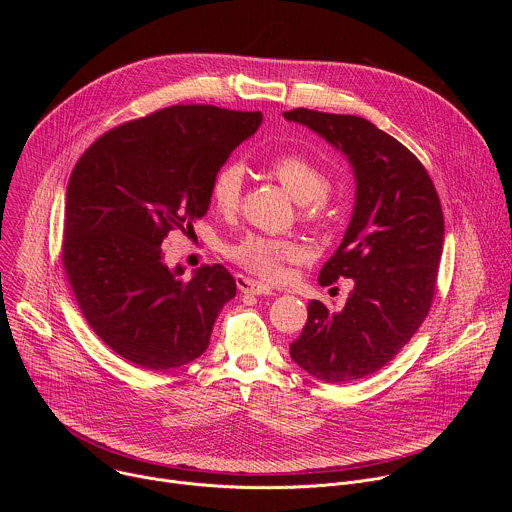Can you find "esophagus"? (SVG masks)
<instances>
[{"label": "esophagus", "instance_id": "esophagus-1", "mask_svg": "<svg viewBox=\"0 0 512 512\" xmlns=\"http://www.w3.org/2000/svg\"><path fill=\"white\" fill-rule=\"evenodd\" d=\"M237 287L243 291V294H255V296H267L271 294V287L257 281V279H251V277H245V275H237Z\"/></svg>", "mask_w": 512, "mask_h": 512}]
</instances>
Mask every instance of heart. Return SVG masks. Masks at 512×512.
<instances>
[{
	"label": "heart",
	"instance_id": "b5f03b06",
	"mask_svg": "<svg viewBox=\"0 0 512 512\" xmlns=\"http://www.w3.org/2000/svg\"><path fill=\"white\" fill-rule=\"evenodd\" d=\"M267 168L291 196L302 202L304 221L322 223L330 214V180L322 166L312 158L298 152H283L273 156L267 162ZM241 192L243 168L239 164L229 162L214 172L210 182V200L218 212H235L241 202ZM227 255L247 271L273 279L281 275L285 263L302 259L306 249L298 239L291 237L247 233L227 247Z\"/></svg>",
	"mask_w": 512,
	"mask_h": 512
}]
</instances>
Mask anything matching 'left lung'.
I'll list each match as a JSON object with an SVG mask.
<instances>
[{
    "instance_id": "left-lung-1",
    "label": "left lung",
    "mask_w": 512,
    "mask_h": 512,
    "mask_svg": "<svg viewBox=\"0 0 512 512\" xmlns=\"http://www.w3.org/2000/svg\"><path fill=\"white\" fill-rule=\"evenodd\" d=\"M348 156L356 176L352 221L320 271V285L340 277L354 289L340 312L320 300L308 306L289 354L326 383H350L381 371L429 314L444 247L440 196L401 141L356 115L285 111Z\"/></svg>"
}]
</instances>
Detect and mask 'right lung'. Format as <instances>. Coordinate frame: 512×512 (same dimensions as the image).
Returning a JSON list of instances; mask_svg holds the SVG:
<instances>
[{
	"label": "right lung",
	"mask_w": 512,
	"mask_h": 512,
	"mask_svg": "<svg viewBox=\"0 0 512 512\" xmlns=\"http://www.w3.org/2000/svg\"><path fill=\"white\" fill-rule=\"evenodd\" d=\"M259 123V111L166 107L103 133L72 170L60 261L93 332L135 367L168 371L198 358L235 298L223 265L182 281L162 243L194 233L214 172Z\"/></svg>",
	"instance_id": "1"
}]
</instances>
